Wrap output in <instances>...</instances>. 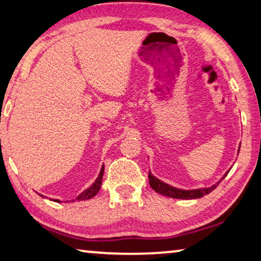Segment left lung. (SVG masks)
Here are the masks:
<instances>
[{
  "instance_id": "8db88e82",
  "label": "left lung",
  "mask_w": 261,
  "mask_h": 261,
  "mask_svg": "<svg viewBox=\"0 0 261 261\" xmlns=\"http://www.w3.org/2000/svg\"><path fill=\"white\" fill-rule=\"evenodd\" d=\"M227 173H229V171L225 173V175L223 176L217 184H215L214 186H212V187L193 189V190H184V189H177L175 187H172V186H169L167 184L163 182V181H160L159 179H156V177L153 176L151 173L148 174V180H150L148 182H150L152 189L154 190V192L161 194V195L173 197V198H181V200H193V198H200L202 196L206 195V194L212 193L213 190L220 185L221 181L226 176Z\"/></svg>"
}]
</instances>
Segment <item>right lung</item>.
<instances>
[{
  "label": "right lung",
  "mask_w": 261,
  "mask_h": 261,
  "mask_svg": "<svg viewBox=\"0 0 261 261\" xmlns=\"http://www.w3.org/2000/svg\"><path fill=\"white\" fill-rule=\"evenodd\" d=\"M103 173H105V166H102L100 174H98L97 179L95 180V182H94L92 186H90L89 188H87L86 190H84V192H82V193L80 194V195H79V196L76 197L77 201L89 200V198H92V197H94L95 195H96V194L98 193V190H100V188H101L102 179H103ZM41 196H43V195H41ZM55 201L60 202L59 200H55ZM73 201H74V200H73Z\"/></svg>",
  "instance_id": "obj_1"
}]
</instances>
